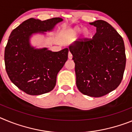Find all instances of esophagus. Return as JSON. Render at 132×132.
Returning <instances> with one entry per match:
<instances>
[{
	"label": "esophagus",
	"instance_id": "1",
	"mask_svg": "<svg viewBox=\"0 0 132 132\" xmlns=\"http://www.w3.org/2000/svg\"><path fill=\"white\" fill-rule=\"evenodd\" d=\"M72 57H73V55H72L71 53V52H69V54H68V58L69 59H71Z\"/></svg>",
	"mask_w": 132,
	"mask_h": 132
}]
</instances>
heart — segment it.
Here are the masks:
<instances>
[{"label":"heart","mask_w":132,"mask_h":132,"mask_svg":"<svg viewBox=\"0 0 132 132\" xmlns=\"http://www.w3.org/2000/svg\"><path fill=\"white\" fill-rule=\"evenodd\" d=\"M81 30H82V28H81V27L76 26L75 27V28H73L70 29V30H69L68 33L69 34V36H72V37H75V36H76ZM82 34H83L84 37H88V36H89L90 34V30H88V28H85L83 30V31H82Z\"/></svg>","instance_id":"1"}]
</instances>
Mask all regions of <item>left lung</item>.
<instances>
[{
    "label": "left lung",
    "mask_w": 132,
    "mask_h": 132,
    "mask_svg": "<svg viewBox=\"0 0 132 132\" xmlns=\"http://www.w3.org/2000/svg\"><path fill=\"white\" fill-rule=\"evenodd\" d=\"M96 28L93 38L75 42L69 50L73 55L79 91L101 97L116 89L123 79L126 57L122 36L106 21L90 23Z\"/></svg>",
    "instance_id": "8db88e82"
}]
</instances>
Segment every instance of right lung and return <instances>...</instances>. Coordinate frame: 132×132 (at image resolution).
I'll list each match as a JSON object with an SVG mask.
<instances>
[{
    "label": "right lung",
    "mask_w": 132,
    "mask_h": 132,
    "mask_svg": "<svg viewBox=\"0 0 132 132\" xmlns=\"http://www.w3.org/2000/svg\"><path fill=\"white\" fill-rule=\"evenodd\" d=\"M61 18L46 20L31 18L12 31L4 50L6 71L19 89L30 95L45 94L54 88L57 75L68 59L69 49L53 52L30 45L33 34L52 31Z\"/></svg>",
    "instance_id": "1"
}]
</instances>
